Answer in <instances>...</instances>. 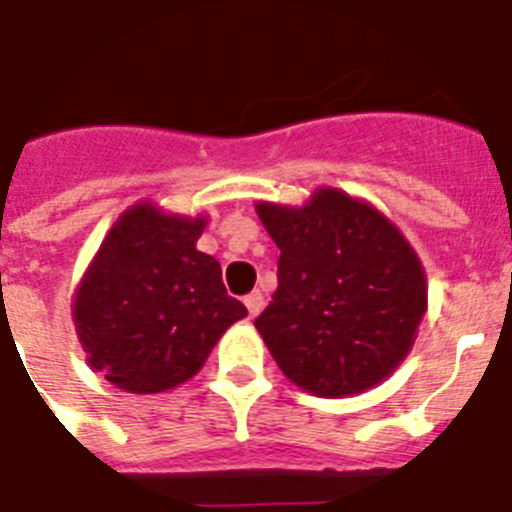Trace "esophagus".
Returning <instances> with one entry per match:
<instances>
[{"instance_id":"obj_1","label":"esophagus","mask_w":512,"mask_h":512,"mask_svg":"<svg viewBox=\"0 0 512 512\" xmlns=\"http://www.w3.org/2000/svg\"><path fill=\"white\" fill-rule=\"evenodd\" d=\"M244 305H247V310H249V315H252V318H255V315H260V310H263V294L260 292H249L247 297H244Z\"/></svg>"}]
</instances>
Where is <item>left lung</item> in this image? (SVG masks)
Here are the masks:
<instances>
[{"mask_svg": "<svg viewBox=\"0 0 512 512\" xmlns=\"http://www.w3.org/2000/svg\"><path fill=\"white\" fill-rule=\"evenodd\" d=\"M281 249L278 286L255 321L278 368L321 397L376 386L405 360L426 278L397 228L336 189L305 207L257 205Z\"/></svg>", "mask_w": 512, "mask_h": 512, "instance_id": "left-lung-1", "label": "left lung"}]
</instances>
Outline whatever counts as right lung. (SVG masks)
Returning a JSON list of instances; mask_svg holds the SVG:
<instances>
[{"label": "right lung", "instance_id": "1", "mask_svg": "<svg viewBox=\"0 0 512 512\" xmlns=\"http://www.w3.org/2000/svg\"><path fill=\"white\" fill-rule=\"evenodd\" d=\"M205 220L149 205L112 226L78 289L73 318L94 371L131 394L189 381L231 323L247 315L228 297L215 257L197 249Z\"/></svg>", "mask_w": 512, "mask_h": 512}]
</instances>
